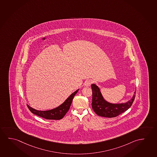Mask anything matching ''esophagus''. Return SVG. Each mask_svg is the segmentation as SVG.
Listing matches in <instances>:
<instances>
[{
	"label": "esophagus",
	"instance_id": "esophagus-1",
	"mask_svg": "<svg viewBox=\"0 0 157 157\" xmlns=\"http://www.w3.org/2000/svg\"><path fill=\"white\" fill-rule=\"evenodd\" d=\"M93 81L92 80H87L84 83V85H85L86 87H90Z\"/></svg>",
	"mask_w": 157,
	"mask_h": 157
}]
</instances>
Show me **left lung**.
Here are the masks:
<instances>
[{
  "mask_svg": "<svg viewBox=\"0 0 157 157\" xmlns=\"http://www.w3.org/2000/svg\"><path fill=\"white\" fill-rule=\"evenodd\" d=\"M91 88L92 90L93 109L97 115L101 117L107 118L117 117L129 109L135 97L136 91L132 98L128 102L121 104H112L107 102L104 99L99 88L97 85L92 84Z\"/></svg>",
  "mask_w": 157,
  "mask_h": 157,
  "instance_id": "obj_1",
  "label": "left lung"
}]
</instances>
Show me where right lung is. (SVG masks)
Listing matches in <instances>:
<instances>
[{
	"instance_id": "add662e5",
	"label": "right lung",
	"mask_w": 157,
	"mask_h": 157,
	"mask_svg": "<svg viewBox=\"0 0 157 157\" xmlns=\"http://www.w3.org/2000/svg\"><path fill=\"white\" fill-rule=\"evenodd\" d=\"M78 90L70 95L67 98L64 102L62 104L60 105L58 107H56L53 109L48 110V111H39L33 109L29 105H28L29 109L33 113L37 115L39 117H42L46 120H59L62 119L64 116L65 114L70 109V106L72 103V99L74 97L75 94L78 91Z\"/></svg>"
}]
</instances>
